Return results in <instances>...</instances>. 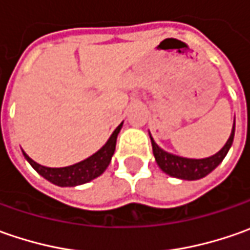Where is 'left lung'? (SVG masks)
<instances>
[{
  "mask_svg": "<svg viewBox=\"0 0 250 250\" xmlns=\"http://www.w3.org/2000/svg\"><path fill=\"white\" fill-rule=\"evenodd\" d=\"M149 135L154 159L163 172H166L169 177L179 178V179H185V181H196L200 178H205L213 169H216V167H218L221 164V161L224 160L228 150L231 149L232 142H234V135H235V118H234L231 135L226 142V145L221 147V150H218L216 154L206 157V159H188V157H181L177 154L168 153L166 150L161 149L154 142L150 132Z\"/></svg>",
  "mask_w": 250,
  "mask_h": 250,
  "instance_id": "1",
  "label": "left lung"
}]
</instances>
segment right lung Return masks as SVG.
I'll return each instance as SVG.
<instances>
[{
  "mask_svg": "<svg viewBox=\"0 0 250 250\" xmlns=\"http://www.w3.org/2000/svg\"><path fill=\"white\" fill-rule=\"evenodd\" d=\"M122 124L124 122H121L117 126V129L111 133L108 140L104 143V146L97 150L94 154H91L90 157L82 160L76 164L68 166V167H44V166L30 159L23 150H22V153H23L24 159L27 160V163L42 177L45 178L47 181H50L54 185L62 188L83 185V184H87L97 177H100L101 174L107 169V167L110 166L111 159H112L114 151H115L117 138H118V133L122 128Z\"/></svg>",
  "mask_w": 250,
  "mask_h": 250,
  "instance_id": "right-lung-1",
  "label": "right lung"
}]
</instances>
